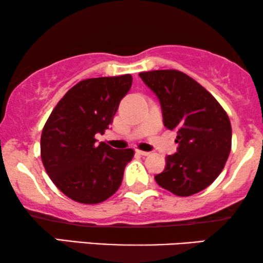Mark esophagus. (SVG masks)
<instances>
[{"instance_id": "1", "label": "esophagus", "mask_w": 263, "mask_h": 263, "mask_svg": "<svg viewBox=\"0 0 263 263\" xmlns=\"http://www.w3.org/2000/svg\"><path fill=\"white\" fill-rule=\"evenodd\" d=\"M136 152L139 154H141V156H149V152H146V151H141V149H136Z\"/></svg>"}]
</instances>
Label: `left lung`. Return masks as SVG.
<instances>
[{"label": "left lung", "mask_w": 263, "mask_h": 263, "mask_svg": "<svg viewBox=\"0 0 263 263\" xmlns=\"http://www.w3.org/2000/svg\"><path fill=\"white\" fill-rule=\"evenodd\" d=\"M156 93L164 125L176 130L177 153L166 157V167L156 175L161 188L177 196L206 189L224 168L231 151L232 129L226 111L199 82L176 69L140 73Z\"/></svg>", "instance_id": "8db88e82"}]
</instances>
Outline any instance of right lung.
Here are the masks:
<instances>
[{
    "label": "right lung",
    "mask_w": 263,
    "mask_h": 263,
    "mask_svg": "<svg viewBox=\"0 0 263 263\" xmlns=\"http://www.w3.org/2000/svg\"><path fill=\"white\" fill-rule=\"evenodd\" d=\"M130 74L86 79L57 103L43 128L41 157L53 184L69 199L96 204L112 196L134 149L97 143L112 123L121 99L132 87Z\"/></svg>",
    "instance_id": "add662e5"
}]
</instances>
